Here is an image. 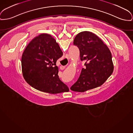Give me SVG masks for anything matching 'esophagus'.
Wrapping results in <instances>:
<instances>
[{
	"label": "esophagus",
	"mask_w": 133,
	"mask_h": 133,
	"mask_svg": "<svg viewBox=\"0 0 133 133\" xmlns=\"http://www.w3.org/2000/svg\"><path fill=\"white\" fill-rule=\"evenodd\" d=\"M65 68V67L64 66H60V69H61V70H63V69H64Z\"/></svg>",
	"instance_id": "1"
}]
</instances>
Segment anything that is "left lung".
I'll list each match as a JSON object with an SVG mask.
<instances>
[{
	"mask_svg": "<svg viewBox=\"0 0 133 133\" xmlns=\"http://www.w3.org/2000/svg\"><path fill=\"white\" fill-rule=\"evenodd\" d=\"M73 44L79 49L80 60L86 61L71 90L83 92L101 86L114 71L109 48L95 34L89 31L79 32L75 37Z\"/></svg>",
	"mask_w": 133,
	"mask_h": 133,
	"instance_id": "1",
	"label": "left lung"
}]
</instances>
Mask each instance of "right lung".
<instances>
[{"label":"right lung","instance_id":"1","mask_svg":"<svg viewBox=\"0 0 133 133\" xmlns=\"http://www.w3.org/2000/svg\"><path fill=\"white\" fill-rule=\"evenodd\" d=\"M62 51L51 35L42 34L31 40L22 57L23 76L34 88L56 94L68 92L69 88L59 78L57 60Z\"/></svg>","mask_w":133,"mask_h":133}]
</instances>
